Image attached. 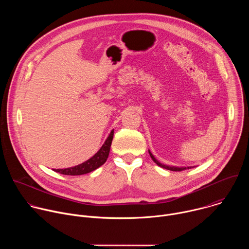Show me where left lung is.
Masks as SVG:
<instances>
[{
	"label": "left lung",
	"mask_w": 249,
	"mask_h": 249,
	"mask_svg": "<svg viewBox=\"0 0 249 249\" xmlns=\"http://www.w3.org/2000/svg\"><path fill=\"white\" fill-rule=\"evenodd\" d=\"M149 154H150L152 160H153L159 166H160V167H162V168H165V169H168V170H172V171H181V170H184V169H187V168H191V167H192V166H173V165L171 166V165L163 164V163L160 162V161L154 157V155L151 153L150 150H149ZM193 167H194V166H193Z\"/></svg>",
	"instance_id": "obj_1"
}]
</instances>
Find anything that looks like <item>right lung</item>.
I'll return each mask as SVG.
<instances>
[{"mask_svg": "<svg viewBox=\"0 0 249 249\" xmlns=\"http://www.w3.org/2000/svg\"><path fill=\"white\" fill-rule=\"evenodd\" d=\"M113 135H114V130H112L110 132L109 136L107 137V139L105 140L102 147L89 160H88L85 162L78 164L76 166L62 168V169H54V171L59 172L61 174H65V175H82V174H86V173L95 170L96 168L101 166L106 161V160H107L109 152H110Z\"/></svg>", "mask_w": 249, "mask_h": 249, "instance_id": "1", "label": "right lung"}]
</instances>
